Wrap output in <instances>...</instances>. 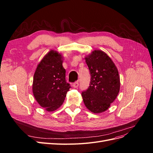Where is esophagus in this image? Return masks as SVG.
<instances>
[{
  "label": "esophagus",
  "mask_w": 153,
  "mask_h": 153,
  "mask_svg": "<svg viewBox=\"0 0 153 153\" xmlns=\"http://www.w3.org/2000/svg\"><path fill=\"white\" fill-rule=\"evenodd\" d=\"M78 85H79V84H78V81H76L75 82H74V83H73V87L76 88V87H78Z\"/></svg>",
  "instance_id": "obj_1"
}]
</instances>
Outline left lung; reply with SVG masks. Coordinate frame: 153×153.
Instances as JSON below:
<instances>
[{"label":"left lung","mask_w":153,"mask_h":153,"mask_svg":"<svg viewBox=\"0 0 153 153\" xmlns=\"http://www.w3.org/2000/svg\"><path fill=\"white\" fill-rule=\"evenodd\" d=\"M91 75L89 86L82 91L86 107L92 112L107 110L116 98L120 89V78L114 63L101 50H94L85 58Z\"/></svg>","instance_id":"obj_1"}]
</instances>
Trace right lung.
Masks as SVG:
<instances>
[{"mask_svg": "<svg viewBox=\"0 0 153 153\" xmlns=\"http://www.w3.org/2000/svg\"><path fill=\"white\" fill-rule=\"evenodd\" d=\"M70 88L66 80L61 55L50 51L41 60L34 75L35 99L41 107L48 112L54 111L62 105Z\"/></svg>", "mask_w": 153, "mask_h": 153, "instance_id": "add662e5", "label": "right lung"}]
</instances>
